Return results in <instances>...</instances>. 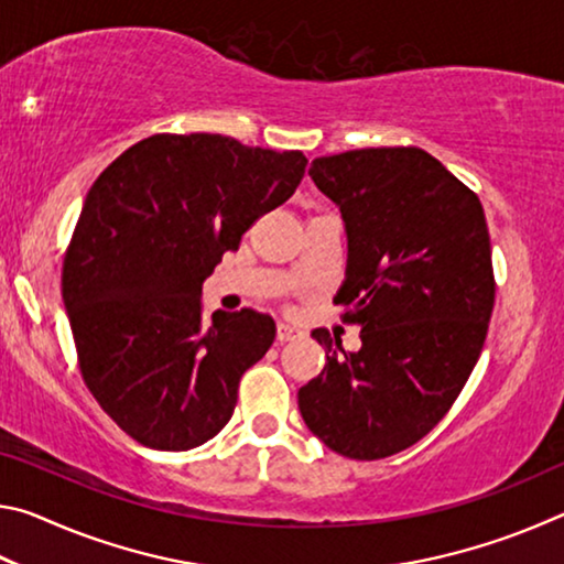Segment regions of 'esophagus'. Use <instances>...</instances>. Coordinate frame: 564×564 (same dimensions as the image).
<instances>
[{"mask_svg":"<svg viewBox=\"0 0 564 564\" xmlns=\"http://www.w3.org/2000/svg\"><path fill=\"white\" fill-rule=\"evenodd\" d=\"M301 336H303V330L291 326V323H279V326H275V338H279V343L301 338Z\"/></svg>","mask_w":564,"mask_h":564,"instance_id":"obj_1","label":"esophagus"}]
</instances>
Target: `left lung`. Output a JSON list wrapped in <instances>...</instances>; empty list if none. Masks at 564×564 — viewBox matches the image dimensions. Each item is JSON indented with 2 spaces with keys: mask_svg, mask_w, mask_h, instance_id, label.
I'll return each mask as SVG.
<instances>
[{
  "mask_svg": "<svg viewBox=\"0 0 564 564\" xmlns=\"http://www.w3.org/2000/svg\"><path fill=\"white\" fill-rule=\"evenodd\" d=\"M308 174L346 224L336 301L360 350L313 330L326 368L299 408L333 453L380 460L441 423L480 358L495 303L488 224L480 198L415 147L321 156Z\"/></svg>",
  "mask_w": 564,
  "mask_h": 564,
  "instance_id": "obj_1",
  "label": "left lung"
}]
</instances>
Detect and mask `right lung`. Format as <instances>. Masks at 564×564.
<instances>
[{
	"label": "right lung",
	"mask_w": 564,
	"mask_h": 564,
	"mask_svg": "<svg viewBox=\"0 0 564 564\" xmlns=\"http://www.w3.org/2000/svg\"><path fill=\"white\" fill-rule=\"evenodd\" d=\"M305 164L301 151L221 133H156L94 181L62 299L84 383L137 443L191 451L231 420L275 323L251 308L206 323L202 285L256 218L289 202Z\"/></svg>",
	"instance_id": "add662e5"
}]
</instances>
